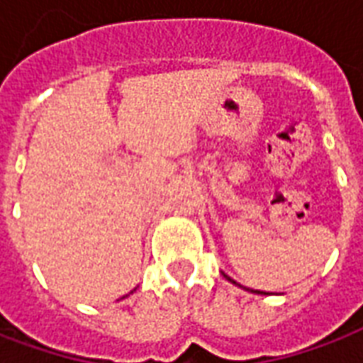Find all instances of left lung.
I'll use <instances>...</instances> for the list:
<instances>
[{
    "label": "left lung",
    "mask_w": 363,
    "mask_h": 363,
    "mask_svg": "<svg viewBox=\"0 0 363 363\" xmlns=\"http://www.w3.org/2000/svg\"><path fill=\"white\" fill-rule=\"evenodd\" d=\"M226 279H228L230 282H234V284H236V280H232V279H230V277H226ZM251 292H253V290H251Z\"/></svg>",
    "instance_id": "1"
}]
</instances>
